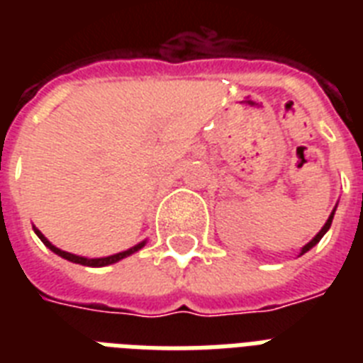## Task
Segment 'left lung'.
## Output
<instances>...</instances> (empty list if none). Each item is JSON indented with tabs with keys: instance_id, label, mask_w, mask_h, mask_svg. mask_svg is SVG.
<instances>
[{
	"instance_id": "left-lung-1",
	"label": "left lung",
	"mask_w": 363,
	"mask_h": 363,
	"mask_svg": "<svg viewBox=\"0 0 363 363\" xmlns=\"http://www.w3.org/2000/svg\"><path fill=\"white\" fill-rule=\"evenodd\" d=\"M335 209H337V207H333V211H332V215L328 216V220H326V224H324V226H322V230L318 233H316L315 238L311 239L309 242H307V245H305V247H301V250H299V256H301V254H305L307 252V250H311V248L315 247L316 242L320 241L322 238H324V235H326V232L328 230H330V226H332V220H333V215H335Z\"/></svg>"
}]
</instances>
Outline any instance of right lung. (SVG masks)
I'll use <instances>...</instances> for the list:
<instances>
[{
  "label": "right lung",
  "mask_w": 363,
  "mask_h": 363,
  "mask_svg": "<svg viewBox=\"0 0 363 363\" xmlns=\"http://www.w3.org/2000/svg\"><path fill=\"white\" fill-rule=\"evenodd\" d=\"M33 232L37 233V238L41 239L43 242H45V247H48L50 250H52L54 254H58V256H62L64 259H69V262H73V264H81V265H88V267H105V265H111V264H116V262H121V259L128 258V256H131V254H135L137 250H141L145 245H147V239L141 242H137L135 247L128 248V250H122V252H116V254H111V256H104V258H86V256H77V254H71V252H65V250H62V248L54 247L52 242L48 241L45 235H43L39 230H37L35 226H33Z\"/></svg>",
  "instance_id": "1"
}]
</instances>
